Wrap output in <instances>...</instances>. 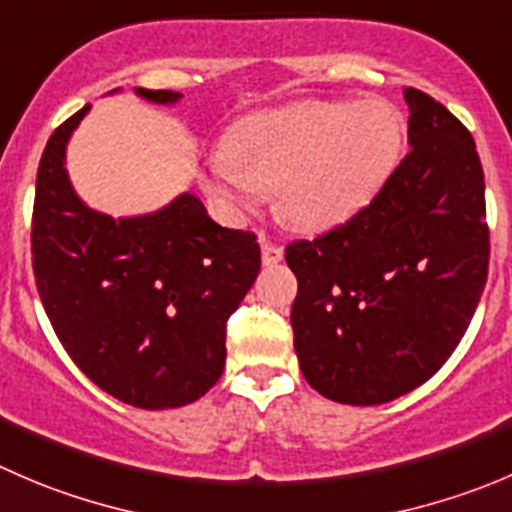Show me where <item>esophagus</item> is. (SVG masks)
I'll return each mask as SVG.
<instances>
[{"mask_svg":"<svg viewBox=\"0 0 512 512\" xmlns=\"http://www.w3.org/2000/svg\"><path fill=\"white\" fill-rule=\"evenodd\" d=\"M282 255H285V252H282V247H277V245H272V242L262 240V265H267V267L277 265V262L282 260Z\"/></svg>","mask_w":512,"mask_h":512,"instance_id":"esophagus-1","label":"esophagus"}]
</instances>
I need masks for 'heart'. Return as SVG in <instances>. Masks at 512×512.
Wrapping results in <instances>:
<instances>
[{
	"label": "heart",
	"mask_w": 512,
	"mask_h": 512,
	"mask_svg": "<svg viewBox=\"0 0 512 512\" xmlns=\"http://www.w3.org/2000/svg\"><path fill=\"white\" fill-rule=\"evenodd\" d=\"M405 145L393 102L305 99L247 114L207 157L202 190L242 217L275 187V212L302 235L347 225L388 185Z\"/></svg>",
	"instance_id": "obj_1"
}]
</instances>
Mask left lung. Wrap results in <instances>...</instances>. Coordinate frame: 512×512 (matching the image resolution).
Instances as JSON below:
<instances>
[{"instance_id": "left-lung-1", "label": "left lung", "mask_w": 512, "mask_h": 512, "mask_svg": "<svg viewBox=\"0 0 512 512\" xmlns=\"http://www.w3.org/2000/svg\"><path fill=\"white\" fill-rule=\"evenodd\" d=\"M410 152L347 225L292 242L300 370L342 405H380L445 365L488 277L485 182L463 124L405 89Z\"/></svg>"}]
</instances>
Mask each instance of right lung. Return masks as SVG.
Returning a JSON list of instances; mask_svg holds the SVG:
<instances>
[{
	"label": "right lung",
	"instance_id": "add662e5",
	"mask_svg": "<svg viewBox=\"0 0 512 512\" xmlns=\"http://www.w3.org/2000/svg\"><path fill=\"white\" fill-rule=\"evenodd\" d=\"M135 94L165 107L182 99L172 89ZM89 109L54 130L39 162V297L64 350L104 393L145 410L182 408L225 370L227 317L260 272V245L252 232L217 225L195 192L145 215L89 207L67 172V145Z\"/></svg>",
	"mask_w": 512,
	"mask_h": 512
}]
</instances>
